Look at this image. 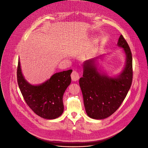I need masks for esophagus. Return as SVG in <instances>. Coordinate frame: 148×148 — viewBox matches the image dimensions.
Returning a JSON list of instances; mask_svg holds the SVG:
<instances>
[{"label":"esophagus","mask_w":148,"mask_h":148,"mask_svg":"<svg viewBox=\"0 0 148 148\" xmlns=\"http://www.w3.org/2000/svg\"><path fill=\"white\" fill-rule=\"evenodd\" d=\"M71 79L73 81H77L79 78V73L77 71L74 70L71 74Z\"/></svg>","instance_id":"esophagus-1"}]
</instances>
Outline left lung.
Listing matches in <instances>:
<instances>
[{"label": "left lung", "instance_id": "left-lung-1", "mask_svg": "<svg viewBox=\"0 0 148 148\" xmlns=\"http://www.w3.org/2000/svg\"><path fill=\"white\" fill-rule=\"evenodd\" d=\"M118 46L123 49L126 56L125 67L116 78L100 74L94 65V59L84 63L82 77L79 84L84 104L88 116L96 119L106 118L121 106L132 82V56L130 46L122 35Z\"/></svg>", "mask_w": 148, "mask_h": 148}]
</instances>
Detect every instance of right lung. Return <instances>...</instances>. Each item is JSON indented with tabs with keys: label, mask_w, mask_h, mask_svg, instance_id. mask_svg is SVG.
<instances>
[{
	"label": "right lung",
	"mask_w": 148,
	"mask_h": 148,
	"mask_svg": "<svg viewBox=\"0 0 148 148\" xmlns=\"http://www.w3.org/2000/svg\"><path fill=\"white\" fill-rule=\"evenodd\" d=\"M72 70L53 75L39 86H32L23 77L18 61L17 80L25 101L30 109L39 116L49 119H56L64 111L63 95L70 84Z\"/></svg>",
	"instance_id": "1"
}]
</instances>
